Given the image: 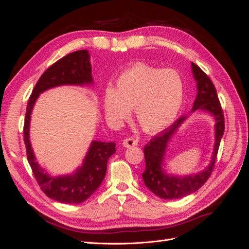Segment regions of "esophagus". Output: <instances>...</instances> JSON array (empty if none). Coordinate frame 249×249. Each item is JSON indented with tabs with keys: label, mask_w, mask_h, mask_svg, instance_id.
<instances>
[{
	"label": "esophagus",
	"mask_w": 249,
	"mask_h": 249,
	"mask_svg": "<svg viewBox=\"0 0 249 249\" xmlns=\"http://www.w3.org/2000/svg\"><path fill=\"white\" fill-rule=\"evenodd\" d=\"M138 144V140L137 139H134L132 137L130 138H125L124 141H123V145L124 147H131V146H134V145H137Z\"/></svg>",
	"instance_id": "1"
}]
</instances>
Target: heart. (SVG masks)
Masks as SVG:
<instances>
[{
    "mask_svg": "<svg viewBox=\"0 0 249 249\" xmlns=\"http://www.w3.org/2000/svg\"><path fill=\"white\" fill-rule=\"evenodd\" d=\"M184 97L183 81L175 71L135 64L120 73L116 87L104 94L107 119L118 125L135 108V116L146 132H159L176 119Z\"/></svg>",
    "mask_w": 249,
    "mask_h": 249,
    "instance_id": "obj_1",
    "label": "heart"
}]
</instances>
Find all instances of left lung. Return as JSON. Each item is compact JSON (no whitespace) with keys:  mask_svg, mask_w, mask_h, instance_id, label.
Instances as JSON below:
<instances>
[{"mask_svg":"<svg viewBox=\"0 0 249 249\" xmlns=\"http://www.w3.org/2000/svg\"><path fill=\"white\" fill-rule=\"evenodd\" d=\"M192 73L196 82L197 94L191 112L196 110L209 113L215 120V143L213 154L208 166L202 171L187 176L170 175L165 169L164 159L168 143L188 115L180 116L169 127L150 140L144 146L145 170L142 173L144 185L158 197L163 199H178L196 192L205 184L212 173L221 138L224 133V117L215 86L199 67L191 62Z\"/></svg>","mask_w":249,"mask_h":249,"instance_id":"1","label":"left lung"}]
</instances>
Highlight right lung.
Segmentation results:
<instances>
[{"instance_id":"right-lung-1","label":"right lung","mask_w":249,"mask_h":249,"mask_svg":"<svg viewBox=\"0 0 249 249\" xmlns=\"http://www.w3.org/2000/svg\"><path fill=\"white\" fill-rule=\"evenodd\" d=\"M91 84H93V79L89 53L87 50L77 51L58 60L42 73L28 102L24 141L29 164L44 194L62 203L77 205L91 196L106 176L107 163L109 158L116 152V144L114 142L92 140L82 165L70 175L52 176L36 161L30 141L31 114L40 93L47 90L64 85L88 86Z\"/></svg>"}]
</instances>
